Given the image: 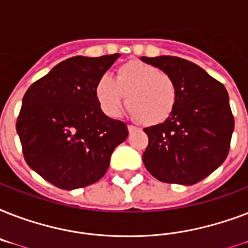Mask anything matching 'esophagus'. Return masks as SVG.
Segmentation results:
<instances>
[{"instance_id": "1", "label": "esophagus", "mask_w": 248, "mask_h": 248, "mask_svg": "<svg viewBox=\"0 0 248 248\" xmlns=\"http://www.w3.org/2000/svg\"><path fill=\"white\" fill-rule=\"evenodd\" d=\"M127 128H128V132H130V134H132V132H134L136 130L135 126H132V124H128Z\"/></svg>"}]
</instances>
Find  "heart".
<instances>
[{
	"label": "heart",
	"mask_w": 248,
	"mask_h": 248,
	"mask_svg": "<svg viewBox=\"0 0 248 248\" xmlns=\"http://www.w3.org/2000/svg\"><path fill=\"white\" fill-rule=\"evenodd\" d=\"M95 96L108 117L120 116L126 107L145 126H157L169 120L176 108V81L167 72L139 60H131L116 69L114 78L103 76L95 85Z\"/></svg>",
	"instance_id": "heart-1"
}]
</instances>
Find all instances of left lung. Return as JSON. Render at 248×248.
<instances>
[{
	"label": "left lung",
	"mask_w": 248,
	"mask_h": 248,
	"mask_svg": "<svg viewBox=\"0 0 248 248\" xmlns=\"http://www.w3.org/2000/svg\"><path fill=\"white\" fill-rule=\"evenodd\" d=\"M144 63L167 72L179 96L169 120L144 128L149 143L143 162L159 181L192 185L225 161L234 130L229 95L221 82L177 56H141Z\"/></svg>",
	"instance_id": "left-lung-1"
}]
</instances>
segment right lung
I'll return each instance as SVG.
<instances>
[{
    "label": "right lung",
    "instance_id": "add662e5",
    "mask_svg": "<svg viewBox=\"0 0 248 248\" xmlns=\"http://www.w3.org/2000/svg\"><path fill=\"white\" fill-rule=\"evenodd\" d=\"M120 54L73 56L31 85L16 121L25 162L60 189L85 188L104 176L128 135L124 122L103 113L97 79Z\"/></svg>",
    "mask_w": 248,
    "mask_h": 248
}]
</instances>
